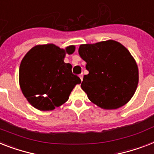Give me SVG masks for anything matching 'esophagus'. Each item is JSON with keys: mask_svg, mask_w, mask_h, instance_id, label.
Returning <instances> with one entry per match:
<instances>
[{"mask_svg": "<svg viewBox=\"0 0 154 154\" xmlns=\"http://www.w3.org/2000/svg\"><path fill=\"white\" fill-rule=\"evenodd\" d=\"M83 77H84L83 73H81V74H80V75H79V77H80V79H81V81H83Z\"/></svg>", "mask_w": 154, "mask_h": 154, "instance_id": "obj_1", "label": "esophagus"}]
</instances>
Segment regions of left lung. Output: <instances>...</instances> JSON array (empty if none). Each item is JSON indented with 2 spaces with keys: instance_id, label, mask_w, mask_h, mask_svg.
<instances>
[{
  "instance_id": "obj_1",
  "label": "left lung",
  "mask_w": 154,
  "mask_h": 154,
  "mask_svg": "<svg viewBox=\"0 0 154 154\" xmlns=\"http://www.w3.org/2000/svg\"><path fill=\"white\" fill-rule=\"evenodd\" d=\"M78 52L88 71L81 88L92 103L103 109H117L132 98L138 86V69L124 46L103 41L81 45Z\"/></svg>"
}]
</instances>
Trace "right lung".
<instances>
[{"instance_id": "obj_1", "label": "right lung", "mask_w": 154, "mask_h": 154, "mask_svg": "<svg viewBox=\"0 0 154 154\" xmlns=\"http://www.w3.org/2000/svg\"><path fill=\"white\" fill-rule=\"evenodd\" d=\"M74 46L61 49L54 44L38 45L21 61L20 86L23 96L34 107L51 111L68 100L76 85L81 82L72 73V66L65 63L66 54H71Z\"/></svg>"}]
</instances>
